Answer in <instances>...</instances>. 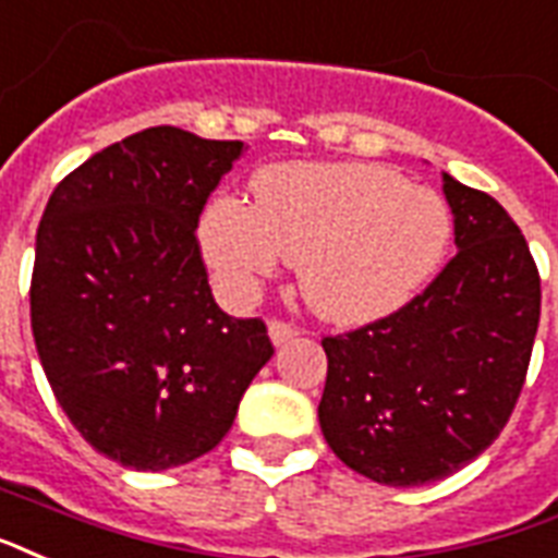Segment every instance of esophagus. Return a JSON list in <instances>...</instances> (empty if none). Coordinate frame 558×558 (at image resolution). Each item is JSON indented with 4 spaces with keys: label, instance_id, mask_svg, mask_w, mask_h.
Here are the masks:
<instances>
[{
    "label": "esophagus",
    "instance_id": "34e87169",
    "mask_svg": "<svg viewBox=\"0 0 558 558\" xmlns=\"http://www.w3.org/2000/svg\"><path fill=\"white\" fill-rule=\"evenodd\" d=\"M298 336V327L295 325H289V322H271L269 325V339H271V345L280 348V345H287L289 339H295Z\"/></svg>",
    "mask_w": 558,
    "mask_h": 558
}]
</instances>
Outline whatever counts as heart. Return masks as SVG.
I'll list each match as a JSON object with an SVG mask.
<instances>
[{"label":"heart","mask_w":558,"mask_h":558,"mask_svg":"<svg viewBox=\"0 0 558 558\" xmlns=\"http://www.w3.org/2000/svg\"><path fill=\"white\" fill-rule=\"evenodd\" d=\"M202 245L219 278L248 287L280 257L316 316L368 325L407 307L439 271L450 213L439 195L372 163H280L254 178V207L216 198Z\"/></svg>","instance_id":"1"}]
</instances>
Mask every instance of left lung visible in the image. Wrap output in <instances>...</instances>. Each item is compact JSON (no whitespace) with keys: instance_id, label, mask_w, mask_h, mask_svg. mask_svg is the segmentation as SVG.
<instances>
[{"instance_id":"obj_1","label":"left lung","mask_w":558,"mask_h":558,"mask_svg":"<svg viewBox=\"0 0 558 558\" xmlns=\"http://www.w3.org/2000/svg\"><path fill=\"white\" fill-rule=\"evenodd\" d=\"M441 190L457 257L398 313L322 339V433L380 486L445 480L500 436L542 316V280L512 216L448 172Z\"/></svg>"}]
</instances>
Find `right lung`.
<instances>
[{
    "label": "right lung",
    "instance_id": "1",
    "mask_svg": "<svg viewBox=\"0 0 558 558\" xmlns=\"http://www.w3.org/2000/svg\"><path fill=\"white\" fill-rule=\"evenodd\" d=\"M240 155V140L146 128L84 160L43 210L34 345L72 427L119 465L204 457L275 354L260 318L213 301L195 240Z\"/></svg>",
    "mask_w": 558,
    "mask_h": 558
}]
</instances>
